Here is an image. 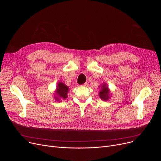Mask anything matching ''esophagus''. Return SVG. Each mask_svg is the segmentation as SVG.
I'll return each instance as SVG.
<instances>
[{"instance_id":"esophagus-1","label":"esophagus","mask_w":161,"mask_h":161,"mask_svg":"<svg viewBox=\"0 0 161 161\" xmlns=\"http://www.w3.org/2000/svg\"><path fill=\"white\" fill-rule=\"evenodd\" d=\"M83 86L84 87H88V86H89V83H88L87 82H86L85 83L83 84Z\"/></svg>"}]
</instances>
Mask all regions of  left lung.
I'll use <instances>...</instances> for the list:
<instances>
[{
	"label": "left lung",
	"mask_w": 161,
	"mask_h": 161,
	"mask_svg": "<svg viewBox=\"0 0 161 161\" xmlns=\"http://www.w3.org/2000/svg\"><path fill=\"white\" fill-rule=\"evenodd\" d=\"M99 97L103 100H108L109 98V89L106 83H103L99 92Z\"/></svg>",
	"instance_id": "1"
}]
</instances>
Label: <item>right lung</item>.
Returning <instances> with one entry per match:
<instances>
[{"label": "right lung", "mask_w": 161, "mask_h": 161, "mask_svg": "<svg viewBox=\"0 0 161 161\" xmlns=\"http://www.w3.org/2000/svg\"><path fill=\"white\" fill-rule=\"evenodd\" d=\"M69 92V87L66 86L63 82H58L57 84V89L55 91L56 97L55 98L56 100L58 101L60 99H65L67 98V93Z\"/></svg>", "instance_id": "add662e5"}]
</instances>
